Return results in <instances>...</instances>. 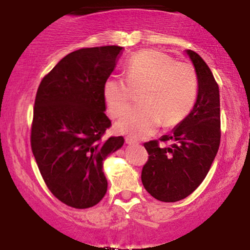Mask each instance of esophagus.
<instances>
[{"mask_svg": "<svg viewBox=\"0 0 250 250\" xmlns=\"http://www.w3.org/2000/svg\"><path fill=\"white\" fill-rule=\"evenodd\" d=\"M125 143L129 146H131V145H137V141H135V140L131 139V137H127V139H125Z\"/></svg>", "mask_w": 250, "mask_h": 250, "instance_id": "34e87169", "label": "esophagus"}]
</instances>
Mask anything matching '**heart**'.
<instances>
[{
    "mask_svg": "<svg viewBox=\"0 0 250 250\" xmlns=\"http://www.w3.org/2000/svg\"><path fill=\"white\" fill-rule=\"evenodd\" d=\"M199 80L194 65L175 61L160 50L147 49L134 54L125 65V79L110 76L103 84L108 111L120 117L127 110L134 93L141 105L130 109L115 125L119 133L134 139L153 135L159 125H179L193 110Z\"/></svg>",
    "mask_w": 250,
    "mask_h": 250,
    "instance_id": "obj_1",
    "label": "heart"
}]
</instances>
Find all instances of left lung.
<instances>
[{"label": "left lung", "mask_w": 250, "mask_h": 250, "mask_svg": "<svg viewBox=\"0 0 250 250\" xmlns=\"http://www.w3.org/2000/svg\"><path fill=\"white\" fill-rule=\"evenodd\" d=\"M199 80L193 110L159 141L145 143L149 157L143 166V187L162 202H176L190 195L207 176L220 147V91L213 73L199 54L186 50Z\"/></svg>", "instance_id": "8db88e82"}]
</instances>
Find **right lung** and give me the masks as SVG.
I'll list each match as a JSON object with an SVG mask.
<instances>
[{
  "instance_id": "right-lung-1",
  "label": "right lung",
  "mask_w": 250,
  "mask_h": 250,
  "mask_svg": "<svg viewBox=\"0 0 250 250\" xmlns=\"http://www.w3.org/2000/svg\"><path fill=\"white\" fill-rule=\"evenodd\" d=\"M121 51L119 45L73 51L37 89L31 150L49 190L73 208H90L103 199L108 188L103 161L125 143L122 136L103 139L111 125L103 84Z\"/></svg>"
}]
</instances>
